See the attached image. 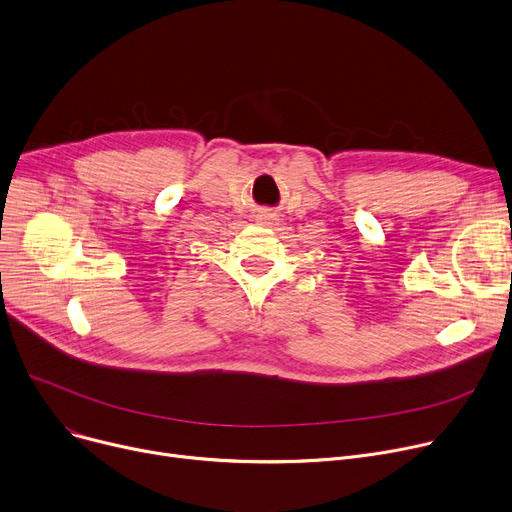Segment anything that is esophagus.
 <instances>
[{
	"instance_id": "obj_1",
	"label": "esophagus",
	"mask_w": 512,
	"mask_h": 512,
	"mask_svg": "<svg viewBox=\"0 0 512 512\" xmlns=\"http://www.w3.org/2000/svg\"><path fill=\"white\" fill-rule=\"evenodd\" d=\"M256 223L264 225V227H270V229H275V227H279L281 219H279L277 213H273V210H262V213L256 215Z\"/></svg>"
}]
</instances>
